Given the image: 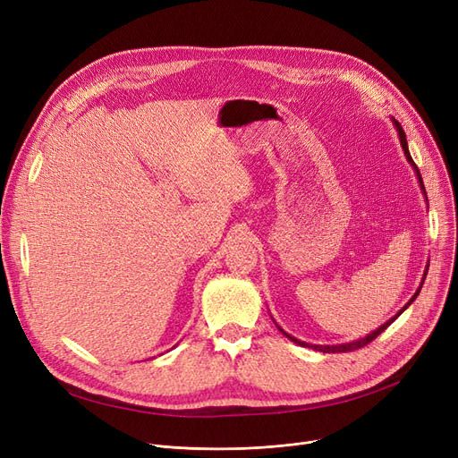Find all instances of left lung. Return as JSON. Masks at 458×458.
Returning a JSON list of instances; mask_svg holds the SVG:
<instances>
[{"instance_id":"8db88e82","label":"left lung","mask_w":458,"mask_h":458,"mask_svg":"<svg viewBox=\"0 0 458 458\" xmlns=\"http://www.w3.org/2000/svg\"><path fill=\"white\" fill-rule=\"evenodd\" d=\"M394 126L397 128V133H399V140H401V147H403V150H404V156H406V159H408V163H411L412 166H414V171H416V174H418V182H420V185H421V191H423V195H425V199H427V192H425V187H423V180H421V174H420V171H418V166H416V163L412 161V157H411V152H408V144H406V135H404V131H403V128H401V124L397 123V120L394 118ZM425 276H427V269H425V275H423V280H425ZM423 280H421V284H420V287H418V292L412 295V299L411 301H408L406 304H404V308L399 311V314H395L390 321H386V323H384L382 327H378L377 330H373L371 334H368L366 335V338H362V340H356V342H351V344H342V345H310V344H304V342H299L297 338H293V335H290V334H285L278 325V330L280 332H284L285 335H287V338H290L292 342H295V344H299L301 347H311V349H316V351H321V352H349V351H356V349H362V347H366L368 344H371L375 338H377V335L378 334H382L384 330H386L401 314H403V311L408 308V306H411L414 301H416V297L420 295V292H421V285H423Z\"/></svg>"}]
</instances>
